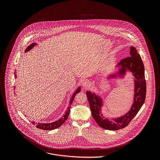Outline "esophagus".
<instances>
[{"label":"esophagus","instance_id":"esophagus-1","mask_svg":"<svg viewBox=\"0 0 160 160\" xmlns=\"http://www.w3.org/2000/svg\"><path fill=\"white\" fill-rule=\"evenodd\" d=\"M89 84H90V82H89V81H88V80H84V81L82 82V86H83L84 88H88V87L89 86Z\"/></svg>","mask_w":160,"mask_h":160}]
</instances>
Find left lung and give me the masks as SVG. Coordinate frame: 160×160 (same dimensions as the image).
Wrapping results in <instances>:
<instances>
[{
  "instance_id": "1",
  "label": "left lung",
  "mask_w": 160,
  "mask_h": 160,
  "mask_svg": "<svg viewBox=\"0 0 160 160\" xmlns=\"http://www.w3.org/2000/svg\"><path fill=\"white\" fill-rule=\"evenodd\" d=\"M131 57L121 60L118 64L122 67L120 73H125L126 68L131 71L135 78L134 102L131 110L127 114L109 121L105 119L100 112L102 100L95 94L87 92L88 102L90 105L92 115L100 127L111 131H116L126 127L137 114L143 104L146 96V81L145 78L144 66L140 55L134 47L130 48Z\"/></svg>"
}]
</instances>
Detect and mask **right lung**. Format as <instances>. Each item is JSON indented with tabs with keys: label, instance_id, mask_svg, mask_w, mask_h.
<instances>
[{
	"label": "right lung",
	"instance_id": "right-lung-1",
	"mask_svg": "<svg viewBox=\"0 0 160 160\" xmlns=\"http://www.w3.org/2000/svg\"><path fill=\"white\" fill-rule=\"evenodd\" d=\"M34 46H35V44H34V43H32V44H31L30 46H28V47L26 48V50H25V52L29 51V50H31V49L34 47ZM15 78H16L15 72ZM80 91H81V88H79L76 90V91L75 92L73 93V95H72V97H71V100H70V101H69V107L71 106V103H72V101H73V100H74V97L76 96V95L78 93H79ZM69 107L68 108V109H67V111L66 114L63 116V117L62 118L60 119H58V121H55V122H52V123H38V124H36L34 122H32L33 124H36V128H38V129H43V130L48 131V130H52V129H57V128H59L60 126H61L65 122V121L67 119L68 116L69 114Z\"/></svg>",
	"mask_w": 160,
	"mask_h": 160
}]
</instances>
